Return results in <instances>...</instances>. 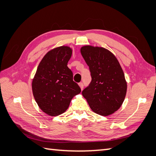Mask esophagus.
I'll return each mask as SVG.
<instances>
[{"label": "esophagus", "instance_id": "34e87169", "mask_svg": "<svg viewBox=\"0 0 156 156\" xmlns=\"http://www.w3.org/2000/svg\"><path fill=\"white\" fill-rule=\"evenodd\" d=\"M78 84H79V86H80L81 90H82V89H83V88H84V84L82 83V82H80V83H79Z\"/></svg>", "mask_w": 156, "mask_h": 156}]
</instances>
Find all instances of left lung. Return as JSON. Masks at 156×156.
<instances>
[{
	"mask_svg": "<svg viewBox=\"0 0 156 156\" xmlns=\"http://www.w3.org/2000/svg\"><path fill=\"white\" fill-rule=\"evenodd\" d=\"M82 57L90 69L91 82L82 91L92 111L108 116L121 107L127 92V82L113 54L101 47H82Z\"/></svg>",
	"mask_w": 156,
	"mask_h": 156,
	"instance_id": "obj_1",
	"label": "left lung"
}]
</instances>
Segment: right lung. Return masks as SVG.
I'll list each match as a JSON object with an SVG mask.
<instances>
[{
  "label": "right lung",
  "mask_w": 156,
  "mask_h": 156,
  "mask_svg": "<svg viewBox=\"0 0 156 156\" xmlns=\"http://www.w3.org/2000/svg\"><path fill=\"white\" fill-rule=\"evenodd\" d=\"M72 54V49L68 46L49 51L39 63L33 79L35 100L39 107L50 116L64 113L72 98L81 92L67 66Z\"/></svg>",
  "instance_id": "1"
}]
</instances>
